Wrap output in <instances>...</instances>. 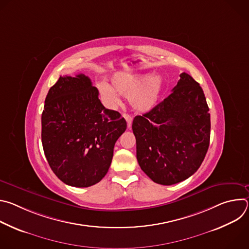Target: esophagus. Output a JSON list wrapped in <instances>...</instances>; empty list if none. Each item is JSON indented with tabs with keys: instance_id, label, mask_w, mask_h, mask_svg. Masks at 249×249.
Wrapping results in <instances>:
<instances>
[{
	"instance_id": "obj_1",
	"label": "esophagus",
	"mask_w": 249,
	"mask_h": 249,
	"mask_svg": "<svg viewBox=\"0 0 249 249\" xmlns=\"http://www.w3.org/2000/svg\"><path fill=\"white\" fill-rule=\"evenodd\" d=\"M123 117L125 118V120L127 121V127H128V129H130L131 128V125H132V117H131V115H129V114H123Z\"/></svg>"
}]
</instances>
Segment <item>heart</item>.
<instances>
[{
  "instance_id": "heart-1",
  "label": "heart",
  "mask_w": 249,
  "mask_h": 249,
  "mask_svg": "<svg viewBox=\"0 0 249 249\" xmlns=\"http://www.w3.org/2000/svg\"><path fill=\"white\" fill-rule=\"evenodd\" d=\"M97 87L106 102L117 104L120 102L119 95H121L129 98L134 109L146 112L155 107L160 98L162 79L159 75L146 78L143 75L117 73L112 77L111 87L106 83H100Z\"/></svg>"
}]
</instances>
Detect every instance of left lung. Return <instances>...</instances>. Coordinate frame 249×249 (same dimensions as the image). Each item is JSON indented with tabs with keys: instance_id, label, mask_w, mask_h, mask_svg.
<instances>
[{
	"instance_id": "left-lung-1",
	"label": "left lung",
	"mask_w": 249,
	"mask_h": 249,
	"mask_svg": "<svg viewBox=\"0 0 249 249\" xmlns=\"http://www.w3.org/2000/svg\"><path fill=\"white\" fill-rule=\"evenodd\" d=\"M155 107L134 118L141 169L161 185L181 182L200 167L210 144L211 120L205 94L188 74Z\"/></svg>"
}]
</instances>
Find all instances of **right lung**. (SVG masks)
Segmentation results:
<instances>
[{"instance_id":"obj_1","label":"right lung","mask_w":249,"mask_h":249,"mask_svg":"<svg viewBox=\"0 0 249 249\" xmlns=\"http://www.w3.org/2000/svg\"><path fill=\"white\" fill-rule=\"evenodd\" d=\"M41 141L58 178L89 187L107 173L118 138L127 128L120 113L106 109L84 74L60 77L50 88L41 116Z\"/></svg>"}]
</instances>
